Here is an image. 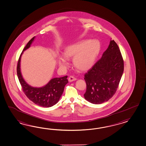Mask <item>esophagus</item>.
Segmentation results:
<instances>
[{
  "instance_id": "34e87169",
  "label": "esophagus",
  "mask_w": 146,
  "mask_h": 146,
  "mask_svg": "<svg viewBox=\"0 0 146 146\" xmlns=\"http://www.w3.org/2000/svg\"><path fill=\"white\" fill-rule=\"evenodd\" d=\"M75 80H76V79L74 78V77H73V76H70L69 77V78H68V81L70 82H73V81H75Z\"/></svg>"
}]
</instances>
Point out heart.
Wrapping results in <instances>:
<instances>
[{
	"label": "heart",
	"instance_id": "obj_1",
	"mask_svg": "<svg viewBox=\"0 0 146 146\" xmlns=\"http://www.w3.org/2000/svg\"><path fill=\"white\" fill-rule=\"evenodd\" d=\"M100 48L97 40H83L65 48L64 56H58L57 62L60 67L65 68L69 65L67 59L73 58V64L77 69L87 71L93 66Z\"/></svg>",
	"mask_w": 146,
	"mask_h": 146
}]
</instances>
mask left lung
I'll return each mask as SVG.
<instances>
[{
    "label": "left lung",
    "mask_w": 146,
    "mask_h": 146,
    "mask_svg": "<svg viewBox=\"0 0 146 146\" xmlns=\"http://www.w3.org/2000/svg\"><path fill=\"white\" fill-rule=\"evenodd\" d=\"M124 71V62L117 43L111 39L102 58L84 75L85 99L94 104L107 102L116 92Z\"/></svg>",
    "instance_id": "8db88e82"
}]
</instances>
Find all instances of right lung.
<instances>
[{"mask_svg": "<svg viewBox=\"0 0 146 146\" xmlns=\"http://www.w3.org/2000/svg\"><path fill=\"white\" fill-rule=\"evenodd\" d=\"M35 39V36L29 41L21 53L17 63V74L22 89L28 98L38 106L50 107L59 101L63 94L64 87L68 82L67 76L53 78L47 84L39 88L32 87L25 81L21 71V58L23 51L30 47Z\"/></svg>", "mask_w": 146, "mask_h": 146, "instance_id": "obj_1", "label": "right lung"}]
</instances>
